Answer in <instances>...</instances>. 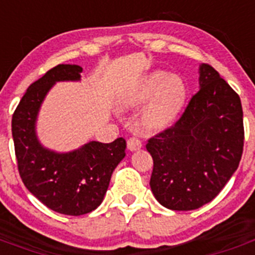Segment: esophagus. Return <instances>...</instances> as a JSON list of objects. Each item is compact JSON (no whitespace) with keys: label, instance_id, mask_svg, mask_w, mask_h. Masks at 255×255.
<instances>
[{"label":"esophagus","instance_id":"obj_1","mask_svg":"<svg viewBox=\"0 0 255 255\" xmlns=\"http://www.w3.org/2000/svg\"><path fill=\"white\" fill-rule=\"evenodd\" d=\"M128 148L130 150H138L141 148V141L140 139L135 138V136H131V138L128 139Z\"/></svg>","mask_w":255,"mask_h":255}]
</instances>
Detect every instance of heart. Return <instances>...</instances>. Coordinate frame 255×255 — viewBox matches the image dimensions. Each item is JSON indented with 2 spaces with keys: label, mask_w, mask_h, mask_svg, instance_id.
Segmentation results:
<instances>
[{
  "label": "heart",
  "mask_w": 255,
  "mask_h": 255,
  "mask_svg": "<svg viewBox=\"0 0 255 255\" xmlns=\"http://www.w3.org/2000/svg\"><path fill=\"white\" fill-rule=\"evenodd\" d=\"M186 100V88L176 75L155 71L148 75L135 91L123 101L124 107L144 106L140 124L145 130L158 131L166 129L176 119Z\"/></svg>",
  "instance_id": "1"
}]
</instances>
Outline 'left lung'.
I'll return each instance as SVG.
<instances>
[{
    "label": "left lung",
    "instance_id": "8db88e82",
    "mask_svg": "<svg viewBox=\"0 0 255 255\" xmlns=\"http://www.w3.org/2000/svg\"><path fill=\"white\" fill-rule=\"evenodd\" d=\"M200 89L172 126L148 139L149 185L172 211L209 203L231 179L244 148L240 97L211 65L200 66Z\"/></svg>",
    "mask_w": 255,
    "mask_h": 255
}]
</instances>
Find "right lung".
<instances>
[{
    "label": "right lung",
    "mask_w": 255,
    "mask_h": 255,
    "mask_svg": "<svg viewBox=\"0 0 255 255\" xmlns=\"http://www.w3.org/2000/svg\"><path fill=\"white\" fill-rule=\"evenodd\" d=\"M78 65H57L34 82L12 115V139L17 170L31 194L52 211L82 216L102 203L111 175L125 157L126 140L91 141L70 153H56L40 145L35 119L40 103L56 82L79 80Z\"/></svg>",
    "instance_id": "1"
}]
</instances>
